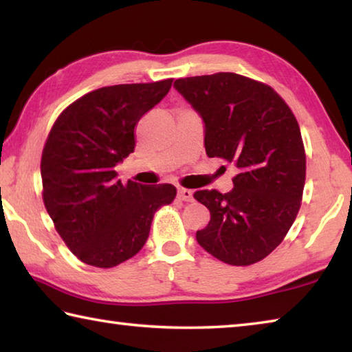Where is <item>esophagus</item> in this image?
Masks as SVG:
<instances>
[{
	"label": "esophagus",
	"mask_w": 352,
	"mask_h": 352,
	"mask_svg": "<svg viewBox=\"0 0 352 352\" xmlns=\"http://www.w3.org/2000/svg\"><path fill=\"white\" fill-rule=\"evenodd\" d=\"M192 194H194L192 190L186 189V188H178V190H177L178 199L184 200V201H190V200H192Z\"/></svg>",
	"instance_id": "obj_1"
}]
</instances>
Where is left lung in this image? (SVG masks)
<instances>
[{"instance_id": "1", "label": "left lung", "mask_w": 352, "mask_h": 352, "mask_svg": "<svg viewBox=\"0 0 352 352\" xmlns=\"http://www.w3.org/2000/svg\"><path fill=\"white\" fill-rule=\"evenodd\" d=\"M174 88L204 121L208 157L239 169L230 192L194 194L211 214L195 239L226 264H254L283 242L300 211L306 180L300 126L273 88L239 74L186 77Z\"/></svg>"}]
</instances>
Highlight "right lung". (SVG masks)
Returning a JSON list of instances; mask_svg holds the SVG:
<instances>
[{"mask_svg": "<svg viewBox=\"0 0 352 352\" xmlns=\"http://www.w3.org/2000/svg\"><path fill=\"white\" fill-rule=\"evenodd\" d=\"M172 79L122 83L85 94L62 111L41 155L46 211L77 258L109 269L144 247L155 211L175 199L172 184L118 180L135 151V129L169 93Z\"/></svg>", "mask_w": 352, "mask_h": 352, "instance_id": "add662e5", "label": "right lung"}]
</instances>
